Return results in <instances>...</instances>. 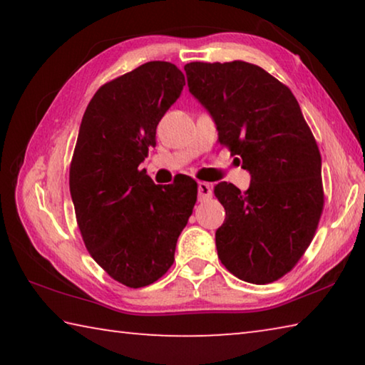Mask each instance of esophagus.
I'll list each match as a JSON object with an SVG mask.
<instances>
[{
    "label": "esophagus",
    "instance_id": "obj_1",
    "mask_svg": "<svg viewBox=\"0 0 365 365\" xmlns=\"http://www.w3.org/2000/svg\"><path fill=\"white\" fill-rule=\"evenodd\" d=\"M212 196V188L211 185L206 183V182H200L197 183V197H200V201H205L207 197Z\"/></svg>",
    "mask_w": 365,
    "mask_h": 365
}]
</instances>
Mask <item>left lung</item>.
I'll list each match as a JSON object with an SVG mask.
<instances>
[{"mask_svg":"<svg viewBox=\"0 0 365 365\" xmlns=\"http://www.w3.org/2000/svg\"><path fill=\"white\" fill-rule=\"evenodd\" d=\"M185 72L190 93L217 125L219 143L251 174L246 191L227 182L214 188L225 207L215 232L219 259L240 280H279L306 252L324 211L316 138L292 90L262 67L190 63Z\"/></svg>","mask_w":365,"mask_h":365,"instance_id":"left-lung-1","label":"left lung"}]
</instances>
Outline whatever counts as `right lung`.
<instances>
[{"instance_id":"1","label":"right lung","mask_w":365,"mask_h":365,"mask_svg":"<svg viewBox=\"0 0 365 365\" xmlns=\"http://www.w3.org/2000/svg\"><path fill=\"white\" fill-rule=\"evenodd\" d=\"M183 85L175 64L151 61L101 85L80 123L69 170L78 230L90 256L130 288L170 269L197 197L191 177L163 187L140 169Z\"/></svg>"}]
</instances>
